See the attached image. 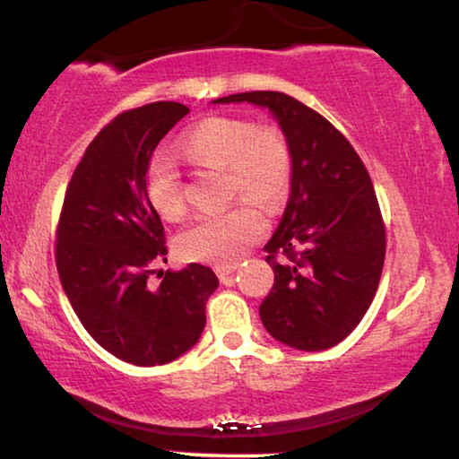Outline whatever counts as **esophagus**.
<instances>
[{"instance_id":"34e87169","label":"esophagus","mask_w":459,"mask_h":459,"mask_svg":"<svg viewBox=\"0 0 459 459\" xmlns=\"http://www.w3.org/2000/svg\"><path fill=\"white\" fill-rule=\"evenodd\" d=\"M238 270V264H229V265H216V273H218V278L222 280H227L229 276H232V273H235Z\"/></svg>"}]
</instances>
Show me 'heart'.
Segmentation results:
<instances>
[{
	"mask_svg": "<svg viewBox=\"0 0 459 459\" xmlns=\"http://www.w3.org/2000/svg\"><path fill=\"white\" fill-rule=\"evenodd\" d=\"M186 159L210 169H227L232 195L273 212L282 206L292 183V154L282 132L262 127L249 119L212 115L181 135ZM143 191L150 206L164 221L183 212L181 175L173 160L156 154L143 173ZM265 222L247 204L218 214L197 216L177 238V251L186 262L229 265L262 237Z\"/></svg>",
	"mask_w": 459,
	"mask_h": 459,
	"instance_id": "1",
	"label": "heart"
}]
</instances>
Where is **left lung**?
<instances>
[{
	"label": "left lung",
	"instance_id": "1",
	"mask_svg": "<svg viewBox=\"0 0 459 459\" xmlns=\"http://www.w3.org/2000/svg\"><path fill=\"white\" fill-rule=\"evenodd\" d=\"M212 102L268 108L289 142L290 194L264 247L273 286L259 317L286 346L327 351L360 324L379 286L385 229L371 177L351 142L289 94L257 91Z\"/></svg>",
	"mask_w": 459,
	"mask_h": 459
}]
</instances>
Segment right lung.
<instances>
[{"label":"right lung","mask_w":459,"mask_h":459,"mask_svg":"<svg viewBox=\"0 0 459 459\" xmlns=\"http://www.w3.org/2000/svg\"><path fill=\"white\" fill-rule=\"evenodd\" d=\"M187 113L181 102H150L102 127L74 170L59 218L55 259L74 311L107 352L138 367L167 365L195 346L218 289L216 273L200 264L148 284L150 264L167 247L143 173Z\"/></svg>","instance_id":"add662e5"}]
</instances>
